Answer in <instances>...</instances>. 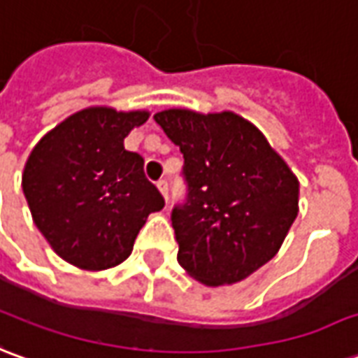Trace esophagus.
<instances>
[{"label": "esophagus", "mask_w": 358, "mask_h": 358, "mask_svg": "<svg viewBox=\"0 0 358 358\" xmlns=\"http://www.w3.org/2000/svg\"><path fill=\"white\" fill-rule=\"evenodd\" d=\"M158 189H159V192L164 194V199H166V202H167V181L166 179L158 181Z\"/></svg>", "instance_id": "esophagus-1"}]
</instances>
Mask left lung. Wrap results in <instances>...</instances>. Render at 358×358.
Listing matches in <instances>:
<instances>
[{
    "mask_svg": "<svg viewBox=\"0 0 358 358\" xmlns=\"http://www.w3.org/2000/svg\"><path fill=\"white\" fill-rule=\"evenodd\" d=\"M183 154L185 196L171 210L177 262L194 280H245L280 250L299 214V181L264 134L231 111L154 115Z\"/></svg>",
    "mask_w": 358,
    "mask_h": 358,
    "instance_id": "obj_1",
    "label": "left lung"
}]
</instances>
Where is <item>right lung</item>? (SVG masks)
I'll list each match as a JSON object with an SVG mask.
<instances>
[{
    "label": "right lung",
    "mask_w": 358,
    "mask_h": 358,
    "mask_svg": "<svg viewBox=\"0 0 358 358\" xmlns=\"http://www.w3.org/2000/svg\"><path fill=\"white\" fill-rule=\"evenodd\" d=\"M146 111L88 108L34 146L22 192L52 248L83 270L121 264L152 212L166 200L144 175V159L123 138Z\"/></svg>",
    "instance_id": "1"
}]
</instances>
